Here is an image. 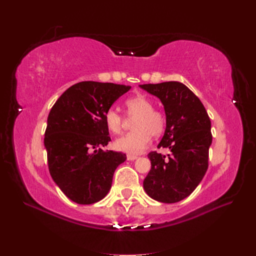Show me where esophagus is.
Returning a JSON list of instances; mask_svg holds the SVG:
<instances>
[{"instance_id":"obj_1","label":"esophagus","mask_w":256,"mask_h":256,"mask_svg":"<svg viewBox=\"0 0 256 256\" xmlns=\"http://www.w3.org/2000/svg\"><path fill=\"white\" fill-rule=\"evenodd\" d=\"M127 159L130 160V161H134V160L138 159V156H136V154H127Z\"/></svg>"}]
</instances>
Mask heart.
<instances>
[{"instance_id": "b5f03b06", "label": "heart", "mask_w": 256, "mask_h": 256, "mask_svg": "<svg viewBox=\"0 0 256 256\" xmlns=\"http://www.w3.org/2000/svg\"><path fill=\"white\" fill-rule=\"evenodd\" d=\"M126 112L130 118H136L130 134L122 136L115 142V148L128 154H140L147 145L150 138H159L164 132L166 116L161 110L154 109L152 100L143 95H138L126 100ZM106 128L113 134H120L124 128V116L114 108L104 113Z\"/></svg>"}]
</instances>
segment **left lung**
Returning <instances> with one entry per match:
<instances>
[{
	"instance_id": "left-lung-1",
	"label": "left lung",
	"mask_w": 256,
	"mask_h": 256,
	"mask_svg": "<svg viewBox=\"0 0 256 256\" xmlns=\"http://www.w3.org/2000/svg\"><path fill=\"white\" fill-rule=\"evenodd\" d=\"M140 86L164 104L166 128L158 148L172 152L168 157L157 152L148 154L152 168L143 182L144 189L158 202H180L194 191L208 168L210 118L198 97L180 82Z\"/></svg>"
}]
</instances>
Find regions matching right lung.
Returning a JSON list of instances; mask_svg holds the SVG:
<instances>
[{"mask_svg":"<svg viewBox=\"0 0 256 256\" xmlns=\"http://www.w3.org/2000/svg\"><path fill=\"white\" fill-rule=\"evenodd\" d=\"M131 86L94 81L66 90L48 116L44 132L49 172L74 203L99 202L109 192L116 168L126 154L102 150L111 141L104 113Z\"/></svg>","mask_w":256,"mask_h":256,"instance_id":"obj_1","label":"right lung"}]
</instances>
